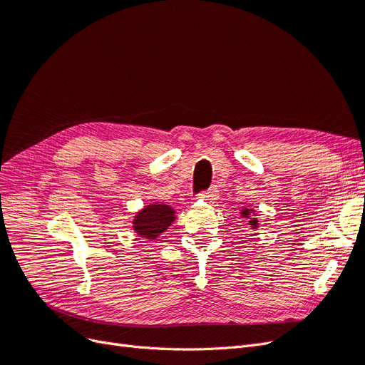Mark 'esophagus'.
Masks as SVG:
<instances>
[{"instance_id": "obj_1", "label": "esophagus", "mask_w": 365, "mask_h": 365, "mask_svg": "<svg viewBox=\"0 0 365 365\" xmlns=\"http://www.w3.org/2000/svg\"><path fill=\"white\" fill-rule=\"evenodd\" d=\"M201 196L204 197V200H207V201H216L217 200V196H219V192H217V189L216 187H210V189L207 190V192H202L201 193Z\"/></svg>"}]
</instances>
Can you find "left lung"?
Listing matches in <instances>:
<instances>
[{
  "instance_id": "obj_1",
  "label": "left lung",
  "mask_w": 365,
  "mask_h": 365,
  "mask_svg": "<svg viewBox=\"0 0 365 365\" xmlns=\"http://www.w3.org/2000/svg\"><path fill=\"white\" fill-rule=\"evenodd\" d=\"M240 216L248 219V224L251 225V228H257L259 227V219L254 217V210L252 208H242L240 210Z\"/></svg>"
}]
</instances>
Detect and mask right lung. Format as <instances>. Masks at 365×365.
I'll return each instance as SVG.
<instances>
[{"label":"right lung","instance_id":"1","mask_svg":"<svg viewBox=\"0 0 365 365\" xmlns=\"http://www.w3.org/2000/svg\"><path fill=\"white\" fill-rule=\"evenodd\" d=\"M175 219V210L172 207L160 202H152L135 215L134 222H132L134 225L132 227H134L135 233L140 237L153 240L164 233Z\"/></svg>","mask_w":365,"mask_h":365}]
</instances>
